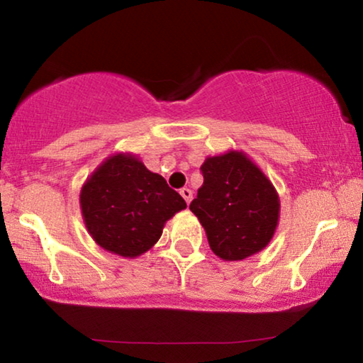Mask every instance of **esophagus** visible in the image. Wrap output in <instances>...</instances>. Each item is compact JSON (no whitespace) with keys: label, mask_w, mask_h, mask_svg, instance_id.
Instances as JSON below:
<instances>
[{"label":"esophagus","mask_w":363,"mask_h":363,"mask_svg":"<svg viewBox=\"0 0 363 363\" xmlns=\"http://www.w3.org/2000/svg\"><path fill=\"white\" fill-rule=\"evenodd\" d=\"M180 195L183 196V200H185L188 205H190V201H191V198H193V191L190 190V188H182Z\"/></svg>","instance_id":"34e87169"}]
</instances>
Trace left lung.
<instances>
[{"instance_id":"8db88e82","label":"left lung","mask_w":363,"mask_h":363,"mask_svg":"<svg viewBox=\"0 0 363 363\" xmlns=\"http://www.w3.org/2000/svg\"><path fill=\"white\" fill-rule=\"evenodd\" d=\"M203 185L190 210L205 228L211 251L241 261L264 250L279 223L281 203L264 172L240 150L206 157Z\"/></svg>"}]
</instances>
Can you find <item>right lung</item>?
Here are the masks:
<instances>
[{"mask_svg": "<svg viewBox=\"0 0 363 363\" xmlns=\"http://www.w3.org/2000/svg\"><path fill=\"white\" fill-rule=\"evenodd\" d=\"M186 203L133 153L107 157L81 190L89 235L102 250L122 257L143 255L160 240L163 226Z\"/></svg>", "mask_w": 363, "mask_h": 363, "instance_id": "right-lung-1", "label": "right lung"}]
</instances>
